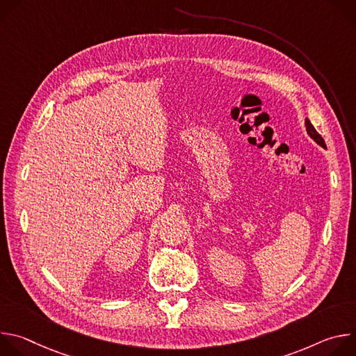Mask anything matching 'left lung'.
I'll use <instances>...</instances> for the list:
<instances>
[{
    "label": "left lung",
    "instance_id": "left-lung-1",
    "mask_svg": "<svg viewBox=\"0 0 356 356\" xmlns=\"http://www.w3.org/2000/svg\"><path fill=\"white\" fill-rule=\"evenodd\" d=\"M306 129H307V134L320 145V146H323V147H325V142H324V139H323V136L316 131V128L313 127V124L310 122V120L309 118H306Z\"/></svg>",
    "mask_w": 356,
    "mask_h": 356
}]
</instances>
